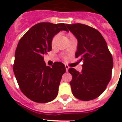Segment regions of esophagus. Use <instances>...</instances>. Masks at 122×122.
<instances>
[{
    "mask_svg": "<svg viewBox=\"0 0 122 122\" xmlns=\"http://www.w3.org/2000/svg\"><path fill=\"white\" fill-rule=\"evenodd\" d=\"M65 68H66V71H68V69L70 68V67H69L68 65H65Z\"/></svg>",
    "mask_w": 122,
    "mask_h": 122,
    "instance_id": "obj_1",
    "label": "esophagus"
}]
</instances>
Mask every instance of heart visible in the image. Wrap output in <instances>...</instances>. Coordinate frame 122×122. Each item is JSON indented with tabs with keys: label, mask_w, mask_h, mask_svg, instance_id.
I'll return each instance as SVG.
<instances>
[{
	"label": "heart",
	"mask_w": 122,
	"mask_h": 122,
	"mask_svg": "<svg viewBox=\"0 0 122 122\" xmlns=\"http://www.w3.org/2000/svg\"><path fill=\"white\" fill-rule=\"evenodd\" d=\"M70 35V37L71 36V35ZM57 35H56L55 37L53 38V39H52V45H54V43H55V41L56 40V39H57Z\"/></svg>",
	"instance_id": "1"
}]
</instances>
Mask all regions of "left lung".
Wrapping results in <instances>:
<instances>
[{
    "instance_id": "obj_1",
    "label": "left lung",
    "mask_w": 122,
    "mask_h": 122,
    "mask_svg": "<svg viewBox=\"0 0 122 122\" xmlns=\"http://www.w3.org/2000/svg\"><path fill=\"white\" fill-rule=\"evenodd\" d=\"M66 25L78 41L75 57L83 62L81 72L73 68L68 70L72 75L71 91L80 100H92L102 94L111 80L113 57L97 30L80 23Z\"/></svg>"
}]
</instances>
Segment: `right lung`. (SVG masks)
Segmentation results:
<instances>
[{
  "instance_id": "obj_1",
  "label": "right lung",
  "mask_w": 122,
  "mask_h": 122,
  "mask_svg": "<svg viewBox=\"0 0 122 122\" xmlns=\"http://www.w3.org/2000/svg\"><path fill=\"white\" fill-rule=\"evenodd\" d=\"M64 23H40L33 26L18 42L13 71L21 91L34 102L46 103L57 96L62 75L66 71L61 62L46 66L44 55L52 49L54 36L68 31Z\"/></svg>"
}]
</instances>
